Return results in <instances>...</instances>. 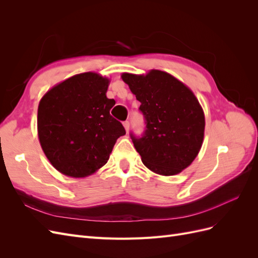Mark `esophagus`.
Instances as JSON below:
<instances>
[{"label":"esophagus","instance_id":"obj_1","mask_svg":"<svg viewBox=\"0 0 258 258\" xmlns=\"http://www.w3.org/2000/svg\"><path fill=\"white\" fill-rule=\"evenodd\" d=\"M123 127H124V130H126V131L128 132L129 127H130V123H129L128 120H127V121H123Z\"/></svg>","mask_w":258,"mask_h":258}]
</instances>
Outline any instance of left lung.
I'll list each match as a JSON object with an SVG mask.
<instances>
[{
  "instance_id": "obj_1",
  "label": "left lung",
  "mask_w": 258,
  "mask_h": 258,
  "mask_svg": "<svg viewBox=\"0 0 258 258\" xmlns=\"http://www.w3.org/2000/svg\"><path fill=\"white\" fill-rule=\"evenodd\" d=\"M146 119L141 139L131 136L146 168L159 175H175L191 165L204 143V110L189 87L171 74L122 73Z\"/></svg>"
}]
</instances>
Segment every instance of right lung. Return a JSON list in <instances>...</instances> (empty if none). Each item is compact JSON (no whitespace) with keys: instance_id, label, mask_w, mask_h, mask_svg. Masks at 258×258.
<instances>
[{"instance_id":"right-lung-1","label":"right lung","mask_w":258,"mask_h":258,"mask_svg":"<svg viewBox=\"0 0 258 258\" xmlns=\"http://www.w3.org/2000/svg\"><path fill=\"white\" fill-rule=\"evenodd\" d=\"M111 80L96 72L76 74L54 85L37 108V136L46 157L60 173L81 178L107 162L117 139L126 135L110 115Z\"/></svg>"}]
</instances>
